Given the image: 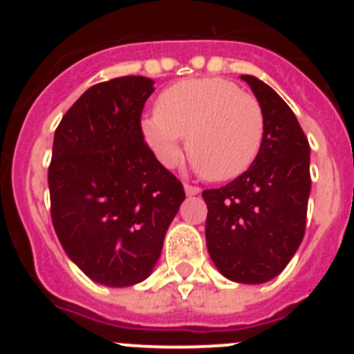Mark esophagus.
<instances>
[{
    "label": "esophagus",
    "instance_id": "esophagus-1",
    "mask_svg": "<svg viewBox=\"0 0 354 354\" xmlns=\"http://www.w3.org/2000/svg\"><path fill=\"white\" fill-rule=\"evenodd\" d=\"M184 189H186V195H198L200 193V187L198 186H193V184H184Z\"/></svg>",
    "mask_w": 354,
    "mask_h": 354
}]
</instances>
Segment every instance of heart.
<instances>
[{
    "label": "heart",
    "instance_id": "b5f03b06",
    "mask_svg": "<svg viewBox=\"0 0 354 354\" xmlns=\"http://www.w3.org/2000/svg\"><path fill=\"white\" fill-rule=\"evenodd\" d=\"M159 161L174 167L179 138L193 167L207 180L236 179L261 152L266 118L261 101L223 77L184 80L162 90L156 115L142 122Z\"/></svg>",
    "mask_w": 354,
    "mask_h": 354
}]
</instances>
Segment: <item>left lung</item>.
<instances>
[{"instance_id":"8db88e82","label":"left lung","mask_w":354,"mask_h":354,"mask_svg":"<svg viewBox=\"0 0 354 354\" xmlns=\"http://www.w3.org/2000/svg\"><path fill=\"white\" fill-rule=\"evenodd\" d=\"M243 80L264 109V140L245 174L202 192L205 241L212 262L228 280L262 283L282 273L305 236L310 145L282 97L257 77Z\"/></svg>"}]
</instances>
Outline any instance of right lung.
Returning <instances> with one entry per match:
<instances>
[{"instance_id": "1", "label": "right lung", "mask_w": 354, "mask_h": 354, "mask_svg": "<svg viewBox=\"0 0 354 354\" xmlns=\"http://www.w3.org/2000/svg\"><path fill=\"white\" fill-rule=\"evenodd\" d=\"M154 81L122 76L90 86L55 131L48 180L65 253L93 282L127 287L150 274L186 198L143 140Z\"/></svg>"}]
</instances>
